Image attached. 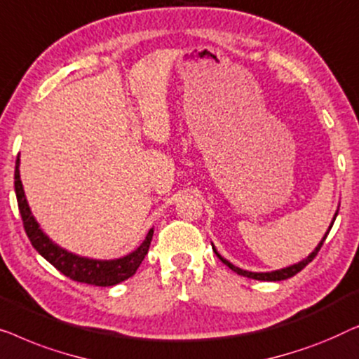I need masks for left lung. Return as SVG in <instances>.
Instances as JSON below:
<instances>
[{
    "mask_svg": "<svg viewBox=\"0 0 359 359\" xmlns=\"http://www.w3.org/2000/svg\"><path fill=\"white\" fill-rule=\"evenodd\" d=\"M337 215H338V210H337V213H335V216H333V221H335V218H337ZM333 221H332V224H330V228H329V231L325 232V236L322 237V241L319 242V245L316 247L314 250L311 252L309 254V257H306L304 260H301L299 264H294V265H291V266H286V269H281V270H275V271H265V273H257V271H247V270H242V269H239V266H236V265H232L231 262H228L224 259V257H221L219 254H218V250L215 249V245H213V252L216 255H218V259L223 262L224 265H228L229 269L232 270V271H236L237 275H242V276H247V278H252V280H260V281H281V280H287V278H291V276H294L296 273H299V271L304 269L306 265H309L312 260L316 259V255L319 254V250H320V247H322V244H324V241L327 239V236H329V232H330V229H332V226H333Z\"/></svg>",
    "mask_w": 359,
    "mask_h": 359,
    "instance_id": "8db88e82",
    "label": "left lung"
}]
</instances>
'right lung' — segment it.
<instances>
[{"instance_id":"right-lung-1","label":"right lung","mask_w":359,"mask_h":359,"mask_svg":"<svg viewBox=\"0 0 359 359\" xmlns=\"http://www.w3.org/2000/svg\"><path fill=\"white\" fill-rule=\"evenodd\" d=\"M14 190H16V198L19 213H21L24 229L29 237L30 244L34 249L43 257L45 260L50 262L55 269L62 271L65 276L72 278L78 283H88L94 286H114L118 285L130 276H133L144 260V255L148 254L151 239H153V229H149L146 239L141 242L138 249L131 254L115 260H95L88 259V257H79L76 254L62 249L48 239V236L40 229V226L30 211L26 195H24L21 175H19V156L16 159V170H14Z\"/></svg>"}]
</instances>
